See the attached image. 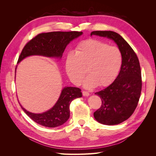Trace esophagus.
Returning <instances> with one entry per match:
<instances>
[{"instance_id": "1", "label": "esophagus", "mask_w": 156, "mask_h": 156, "mask_svg": "<svg viewBox=\"0 0 156 156\" xmlns=\"http://www.w3.org/2000/svg\"><path fill=\"white\" fill-rule=\"evenodd\" d=\"M83 96H88L90 95V94L88 92H86V91H83Z\"/></svg>"}]
</instances>
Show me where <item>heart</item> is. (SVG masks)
Instances as JSON below:
<instances>
[{
    "label": "heart",
    "instance_id": "1",
    "mask_svg": "<svg viewBox=\"0 0 156 156\" xmlns=\"http://www.w3.org/2000/svg\"><path fill=\"white\" fill-rule=\"evenodd\" d=\"M122 52L116 46H111L98 40L82 41L75 53L68 55L65 69L74 84L81 83L87 71L89 75L84 82L87 88L104 87L111 84L119 75L122 68Z\"/></svg>",
    "mask_w": 156,
    "mask_h": 156
}]
</instances>
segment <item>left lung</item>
I'll return each instance as SVG.
<instances>
[{"label": "left lung", "instance_id": "left-lung-1", "mask_svg": "<svg viewBox=\"0 0 156 156\" xmlns=\"http://www.w3.org/2000/svg\"><path fill=\"white\" fill-rule=\"evenodd\" d=\"M96 35L114 41L122 52L123 61L120 73L109 86L96 92L102 103L94 112L95 119L102 124L116 125L128 119L137 106L142 80L137 56L127 42L113 31H93Z\"/></svg>", "mask_w": 156, "mask_h": 156}]
</instances>
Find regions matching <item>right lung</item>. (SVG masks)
Wrapping results in <instances>:
<instances>
[{
  "label": "right lung",
  "instance_id": "add662e5",
  "mask_svg": "<svg viewBox=\"0 0 156 156\" xmlns=\"http://www.w3.org/2000/svg\"><path fill=\"white\" fill-rule=\"evenodd\" d=\"M83 34L82 32H51L37 35L26 44L19 57L17 64L26 57L39 55L60 59L66 46ZM82 97L81 90L66 87L55 105L44 112L36 114L27 111L20 103L22 109L36 123L45 127H55L64 124L69 118V105L74 99Z\"/></svg>",
  "mask_w": 156,
  "mask_h": 156
}]
</instances>
